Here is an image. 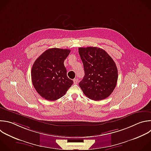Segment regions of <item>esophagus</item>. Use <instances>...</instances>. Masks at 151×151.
<instances>
[{
  "instance_id": "obj_1",
  "label": "esophagus",
  "mask_w": 151,
  "mask_h": 151,
  "mask_svg": "<svg viewBox=\"0 0 151 151\" xmlns=\"http://www.w3.org/2000/svg\"><path fill=\"white\" fill-rule=\"evenodd\" d=\"M78 82H79V81H78V79H73V83H75V84H77L78 83Z\"/></svg>"
}]
</instances>
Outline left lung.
Wrapping results in <instances>:
<instances>
[{
    "label": "left lung",
    "instance_id": "left-lung-1",
    "mask_svg": "<svg viewBox=\"0 0 151 151\" xmlns=\"http://www.w3.org/2000/svg\"><path fill=\"white\" fill-rule=\"evenodd\" d=\"M85 76L79 85L89 99L99 101L113 92L118 79L115 62L104 50L96 47L78 48Z\"/></svg>",
    "mask_w": 151,
    "mask_h": 151
}]
</instances>
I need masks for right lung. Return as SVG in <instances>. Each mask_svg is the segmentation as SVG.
Masks as SVG:
<instances>
[{"label":"right lung","instance_id":"add662e5","mask_svg":"<svg viewBox=\"0 0 151 151\" xmlns=\"http://www.w3.org/2000/svg\"><path fill=\"white\" fill-rule=\"evenodd\" d=\"M69 49L49 48L34 62L31 69L33 86L38 94L48 101L62 97L73 83L67 76L64 61Z\"/></svg>","mask_w":151,"mask_h":151}]
</instances>
